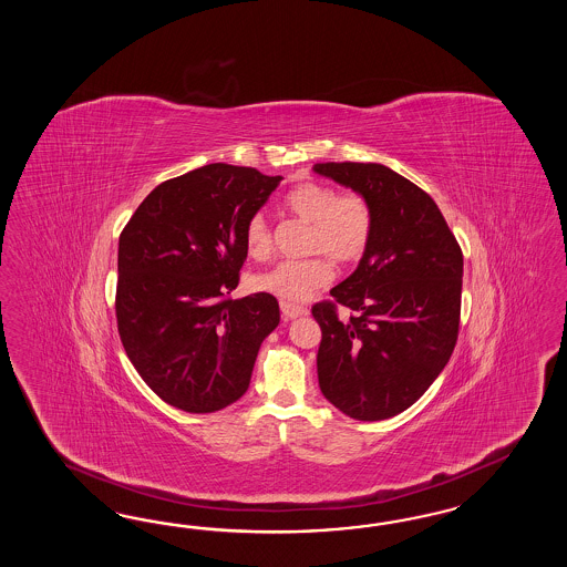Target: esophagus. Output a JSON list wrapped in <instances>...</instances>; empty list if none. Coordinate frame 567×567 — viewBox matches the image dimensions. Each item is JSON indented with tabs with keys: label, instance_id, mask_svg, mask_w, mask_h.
<instances>
[{
	"label": "esophagus",
	"instance_id": "obj_1",
	"mask_svg": "<svg viewBox=\"0 0 567 567\" xmlns=\"http://www.w3.org/2000/svg\"><path fill=\"white\" fill-rule=\"evenodd\" d=\"M280 311H282V318L285 320H292V318H299V316H308V308L303 306H295V303H287V301H280Z\"/></svg>",
	"mask_w": 567,
	"mask_h": 567
}]
</instances>
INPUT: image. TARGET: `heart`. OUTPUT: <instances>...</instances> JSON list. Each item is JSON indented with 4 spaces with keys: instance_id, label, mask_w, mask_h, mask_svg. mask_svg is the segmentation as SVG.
<instances>
[{
    "instance_id": "b5f03b06",
    "label": "heart",
    "mask_w": 567,
    "mask_h": 567,
    "mask_svg": "<svg viewBox=\"0 0 567 567\" xmlns=\"http://www.w3.org/2000/svg\"><path fill=\"white\" fill-rule=\"evenodd\" d=\"M285 207L295 218L311 226L306 251L311 258L280 261L275 268L251 278V289L280 301H303L328 287L334 268L358 264L374 235V212L355 190H341L327 183L303 181L285 195ZM245 251L251 259H268L275 251L272 226L264 214H254L245 224Z\"/></svg>"
}]
</instances>
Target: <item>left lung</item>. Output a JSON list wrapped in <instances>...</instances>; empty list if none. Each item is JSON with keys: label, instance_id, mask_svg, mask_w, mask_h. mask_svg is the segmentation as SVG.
Instances as JSON below:
<instances>
[{"label": "left lung", "instance_id": "1", "mask_svg": "<svg viewBox=\"0 0 567 567\" xmlns=\"http://www.w3.org/2000/svg\"><path fill=\"white\" fill-rule=\"evenodd\" d=\"M313 171L361 193L374 212L358 270L311 306L322 330L320 389L353 420H386L429 391L455 349L464 254L434 199L395 171L360 162Z\"/></svg>", "mask_w": 567, "mask_h": 567}]
</instances>
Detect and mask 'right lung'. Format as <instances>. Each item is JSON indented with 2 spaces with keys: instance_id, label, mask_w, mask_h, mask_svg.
Here are the masks:
<instances>
[{
  "instance_id": "right-lung-1",
  "label": "right lung",
  "mask_w": 567,
  "mask_h": 567,
  "mask_svg": "<svg viewBox=\"0 0 567 567\" xmlns=\"http://www.w3.org/2000/svg\"><path fill=\"white\" fill-rule=\"evenodd\" d=\"M282 176L207 164L157 185L122 228L116 322L138 377L189 413L245 395L259 344L278 327L276 297L233 299L245 224Z\"/></svg>"
}]
</instances>
